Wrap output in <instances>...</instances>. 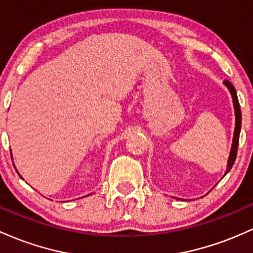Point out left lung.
<instances>
[{
  "mask_svg": "<svg viewBox=\"0 0 253 253\" xmlns=\"http://www.w3.org/2000/svg\"><path fill=\"white\" fill-rule=\"evenodd\" d=\"M225 86L229 89L232 94V99H233V105H234V111H235V129H234V135H233V143H232L231 153H229L228 163H227V171L225 175L229 172V169L233 166L235 158H237V152H238V143H239V135H240V127H241V111H240V105L239 100H238L237 96V90H235L234 86L229 81L225 80Z\"/></svg>",
  "mask_w": 253,
  "mask_h": 253,
  "instance_id": "left-lung-1",
  "label": "left lung"
}]
</instances>
